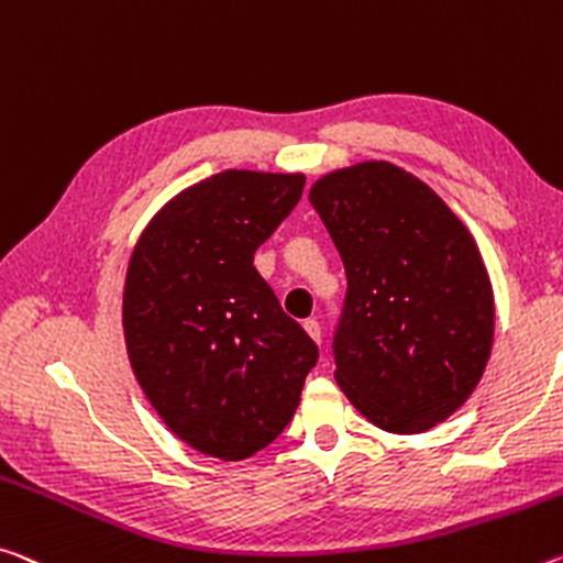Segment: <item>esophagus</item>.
Segmentation results:
<instances>
[{"instance_id":"34e87169","label":"esophagus","mask_w":563,"mask_h":563,"mask_svg":"<svg viewBox=\"0 0 563 563\" xmlns=\"http://www.w3.org/2000/svg\"><path fill=\"white\" fill-rule=\"evenodd\" d=\"M302 328H306V333L313 338L316 343H320V338H323V330H320V323L318 320H313V318H308L306 323H302Z\"/></svg>"}]
</instances>
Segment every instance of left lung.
<instances>
[{"instance_id":"obj_1","label":"left lung","mask_w":563,"mask_h":563,"mask_svg":"<svg viewBox=\"0 0 563 563\" xmlns=\"http://www.w3.org/2000/svg\"><path fill=\"white\" fill-rule=\"evenodd\" d=\"M308 198L347 278L338 386L388 433L445 421L474 394L494 345V290L474 235L386 159L333 169Z\"/></svg>"}]
</instances>
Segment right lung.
I'll list each match as a JSON object with an SVG mask.
<instances>
[{
    "instance_id": "add662e5",
    "label": "right lung",
    "mask_w": 563,
    "mask_h": 563,
    "mask_svg": "<svg viewBox=\"0 0 563 563\" xmlns=\"http://www.w3.org/2000/svg\"><path fill=\"white\" fill-rule=\"evenodd\" d=\"M302 185V173L222 169L167 200L132 250V373L169 431L205 456L243 461L278 439L318 361L253 265Z\"/></svg>"
}]
</instances>
